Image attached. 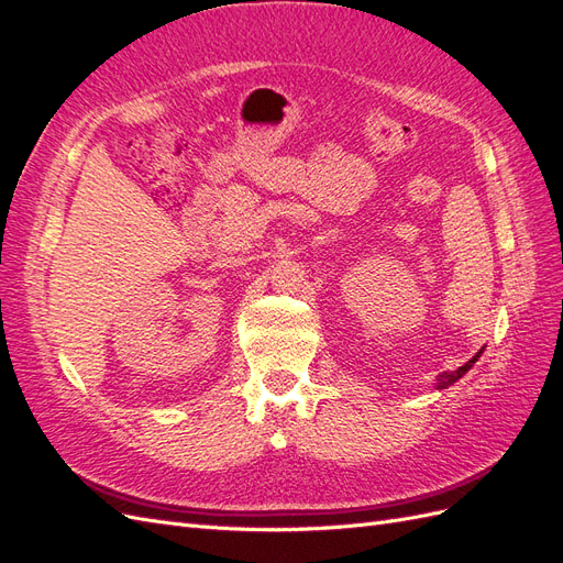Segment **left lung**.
I'll return each instance as SVG.
<instances>
[{
	"label": "left lung",
	"instance_id": "left-lung-1",
	"mask_svg": "<svg viewBox=\"0 0 563 563\" xmlns=\"http://www.w3.org/2000/svg\"><path fill=\"white\" fill-rule=\"evenodd\" d=\"M482 352H484V347L479 350V352H476L474 356H472V360L465 364V366H460L457 371H451V373H441V376L437 378V389H446V387H451L453 383H457L460 378H463L465 376V373L476 364V360H479V356H482Z\"/></svg>",
	"mask_w": 563,
	"mask_h": 563
}]
</instances>
